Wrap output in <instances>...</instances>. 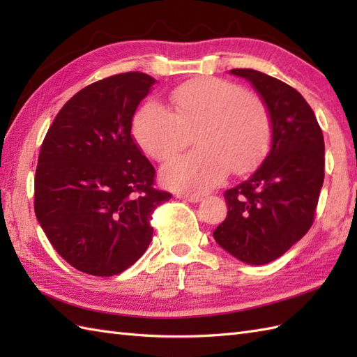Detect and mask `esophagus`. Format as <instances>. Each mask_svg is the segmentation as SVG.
<instances>
[{
	"mask_svg": "<svg viewBox=\"0 0 357 357\" xmlns=\"http://www.w3.org/2000/svg\"><path fill=\"white\" fill-rule=\"evenodd\" d=\"M179 198L187 201V202H201L202 201V196H198V195H179Z\"/></svg>",
	"mask_w": 357,
	"mask_h": 357,
	"instance_id": "1",
	"label": "esophagus"
}]
</instances>
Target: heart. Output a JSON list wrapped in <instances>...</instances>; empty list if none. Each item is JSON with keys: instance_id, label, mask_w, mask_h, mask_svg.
<instances>
[{"instance_id": "obj_1", "label": "heart", "mask_w": 357, "mask_h": 357, "mask_svg": "<svg viewBox=\"0 0 357 357\" xmlns=\"http://www.w3.org/2000/svg\"><path fill=\"white\" fill-rule=\"evenodd\" d=\"M174 113L147 102L133 119V136L155 161H167L192 142L198 149L172 159L162 184L185 193H206L234 173L253 170L267 155L271 119L259 96L234 82L195 78L173 90Z\"/></svg>"}]
</instances>
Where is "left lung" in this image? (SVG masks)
<instances>
[{
    "label": "left lung",
    "mask_w": 357,
    "mask_h": 357,
    "mask_svg": "<svg viewBox=\"0 0 357 357\" xmlns=\"http://www.w3.org/2000/svg\"><path fill=\"white\" fill-rule=\"evenodd\" d=\"M230 73L252 82L267 105L271 144L259 169L224 193L229 207L213 236L236 259H278L310 230L324 184V135L298 90L253 69Z\"/></svg>",
    "instance_id": "1"
}]
</instances>
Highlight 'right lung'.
<instances>
[{"mask_svg": "<svg viewBox=\"0 0 357 357\" xmlns=\"http://www.w3.org/2000/svg\"><path fill=\"white\" fill-rule=\"evenodd\" d=\"M155 78L127 72L73 95L49 127L35 173V215L53 248L93 276L127 270L146 252L151 215L172 195L132 136Z\"/></svg>", "mask_w": 357, "mask_h": 357, "instance_id": "right-lung-1", "label": "right lung"}]
</instances>
